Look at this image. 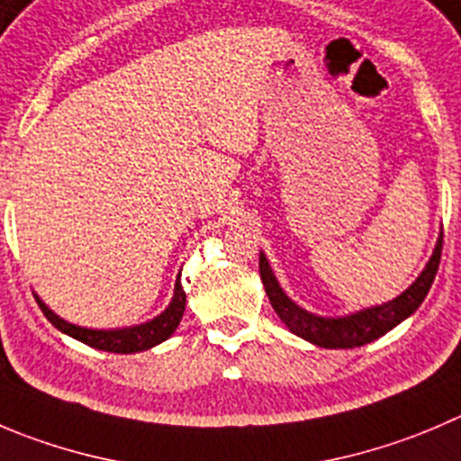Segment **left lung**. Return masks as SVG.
I'll list each match as a JSON object with an SVG mask.
<instances>
[{
    "mask_svg": "<svg viewBox=\"0 0 461 461\" xmlns=\"http://www.w3.org/2000/svg\"><path fill=\"white\" fill-rule=\"evenodd\" d=\"M441 244H444V235L439 233V240L435 244L430 260L420 271L419 278L401 294L396 299L387 301L383 305H371V308L357 310V312L344 314V317H319V314L308 312L301 305L294 303L287 294L280 287L278 278L271 271L269 260L265 253L260 251V278L265 285V292L269 296L271 305H274L276 314L280 321L289 328L296 337L310 341L321 348H355V346H365L369 341L378 339L384 332L396 328L398 323L405 321L410 314L419 310L423 299L428 296L435 280L437 269H439L441 260Z\"/></svg>",
    "mask_w": 461,
    "mask_h": 461,
    "instance_id": "8db88e82",
    "label": "left lung"
}]
</instances>
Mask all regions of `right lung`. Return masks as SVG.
<instances>
[{
	"mask_svg": "<svg viewBox=\"0 0 461 461\" xmlns=\"http://www.w3.org/2000/svg\"><path fill=\"white\" fill-rule=\"evenodd\" d=\"M36 301L42 312H45V317L51 321V326H56L65 335L74 337V339L83 341V344L92 346V348L108 350V353H140V350L162 344V341L174 335V330L181 323L183 312H185V292H183L181 280H176V285H174V296L167 308H165V312L153 317L151 321L140 323V326L113 328V330H96V328H83L77 326V323H69L56 312H51L38 294Z\"/></svg>",
	"mask_w": 461,
	"mask_h": 461,
	"instance_id": "add662e5",
	"label": "right lung"
}]
</instances>
